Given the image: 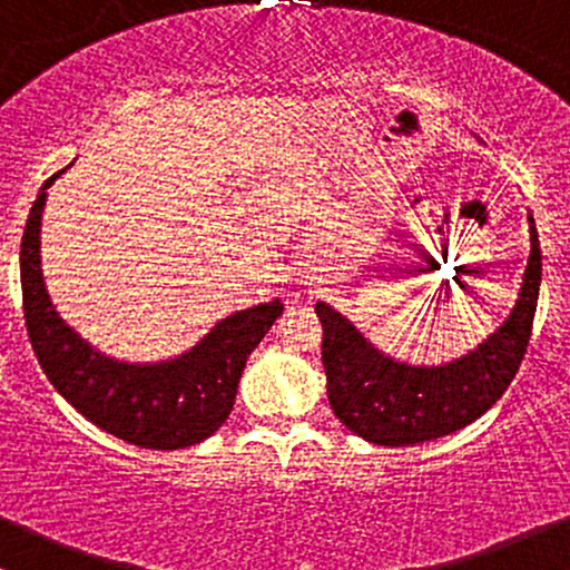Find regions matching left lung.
I'll list each match as a JSON object with an SVG mask.
<instances>
[{
    "label": "left lung",
    "instance_id": "obj_1",
    "mask_svg": "<svg viewBox=\"0 0 570 570\" xmlns=\"http://www.w3.org/2000/svg\"><path fill=\"white\" fill-rule=\"evenodd\" d=\"M530 263L513 313L480 348L442 367H412L379 354L348 318L315 304L324 324V371L332 412L381 448L448 436L489 412L519 373L541 291V244L530 216Z\"/></svg>",
    "mask_w": 570,
    "mask_h": 570
}]
</instances>
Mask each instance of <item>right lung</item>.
<instances>
[{
  "label": "right lung",
  "instance_id": "add662e5",
  "mask_svg": "<svg viewBox=\"0 0 570 570\" xmlns=\"http://www.w3.org/2000/svg\"><path fill=\"white\" fill-rule=\"evenodd\" d=\"M60 169L57 175H62ZM57 175L43 184L49 189ZM29 210L21 238V296L29 343L55 390L111 436L148 450H180L219 431L236 403L246 356L283 315V302L242 309L210 328L189 354L158 365H122L92 351L55 313L40 274V214Z\"/></svg>",
  "mask_w": 570,
  "mask_h": 570
}]
</instances>
